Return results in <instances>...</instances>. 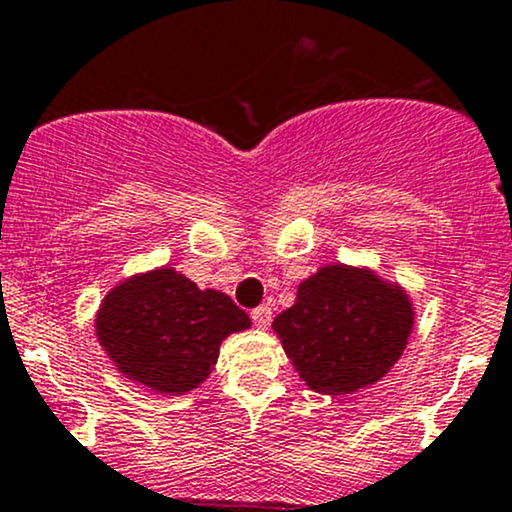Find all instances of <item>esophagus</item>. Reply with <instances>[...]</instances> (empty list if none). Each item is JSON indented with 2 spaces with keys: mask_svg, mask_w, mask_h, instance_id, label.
Here are the masks:
<instances>
[{
  "mask_svg": "<svg viewBox=\"0 0 512 512\" xmlns=\"http://www.w3.org/2000/svg\"><path fill=\"white\" fill-rule=\"evenodd\" d=\"M252 321H255L257 328H267L272 324V309L270 306H257V309H252Z\"/></svg>",
  "mask_w": 512,
  "mask_h": 512,
  "instance_id": "esophagus-1",
  "label": "esophagus"
}]
</instances>
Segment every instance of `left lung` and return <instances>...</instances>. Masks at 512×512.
Masks as SVG:
<instances>
[{
    "label": "left lung",
    "mask_w": 512,
    "mask_h": 512,
    "mask_svg": "<svg viewBox=\"0 0 512 512\" xmlns=\"http://www.w3.org/2000/svg\"><path fill=\"white\" fill-rule=\"evenodd\" d=\"M274 333L306 387L351 395L390 373L414 328L410 294L368 267L326 265L299 284Z\"/></svg>",
    "instance_id": "obj_1"
}]
</instances>
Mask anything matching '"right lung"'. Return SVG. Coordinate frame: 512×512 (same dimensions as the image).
Here are the masks:
<instances>
[{
	"instance_id": "obj_1",
	"label": "right lung",
	"mask_w": 512,
	"mask_h": 512,
	"mask_svg": "<svg viewBox=\"0 0 512 512\" xmlns=\"http://www.w3.org/2000/svg\"><path fill=\"white\" fill-rule=\"evenodd\" d=\"M250 328L233 299L174 267L132 274L107 292L95 333L115 368L159 395H186L211 375L220 343Z\"/></svg>"
}]
</instances>
